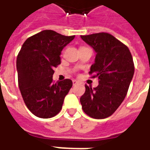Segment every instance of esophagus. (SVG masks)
Returning <instances> with one entry per match:
<instances>
[{"mask_svg":"<svg viewBox=\"0 0 150 150\" xmlns=\"http://www.w3.org/2000/svg\"><path fill=\"white\" fill-rule=\"evenodd\" d=\"M72 83H73V86H75L76 84L79 83V81H76V80H73V81H72Z\"/></svg>","mask_w":150,"mask_h":150,"instance_id":"obj_1","label":"esophagus"}]
</instances>
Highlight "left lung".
Listing matches in <instances>:
<instances>
[{
	"instance_id": "obj_1",
	"label": "left lung",
	"mask_w": 150,
	"mask_h": 150,
	"mask_svg": "<svg viewBox=\"0 0 150 150\" xmlns=\"http://www.w3.org/2000/svg\"><path fill=\"white\" fill-rule=\"evenodd\" d=\"M96 52L89 74L98 78L96 88L86 86L80 98L84 112L93 119H105L119 108L127 94L134 75V63L126 45L109 33L81 35Z\"/></svg>"
}]
</instances>
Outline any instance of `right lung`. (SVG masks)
Listing matches in <instances>:
<instances>
[{"label":"right lung","mask_w":150,"mask_h":150,"mask_svg":"<svg viewBox=\"0 0 150 150\" xmlns=\"http://www.w3.org/2000/svg\"><path fill=\"white\" fill-rule=\"evenodd\" d=\"M74 38L44 30L28 38L18 53V86L26 106L37 117H54L62 108L72 81L54 83L52 76L61 64V52Z\"/></svg>","instance_id":"obj_1"}]
</instances>
